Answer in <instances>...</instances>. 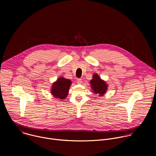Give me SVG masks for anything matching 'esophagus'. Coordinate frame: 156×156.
<instances>
[{
    "label": "esophagus",
    "instance_id": "1",
    "mask_svg": "<svg viewBox=\"0 0 156 156\" xmlns=\"http://www.w3.org/2000/svg\"><path fill=\"white\" fill-rule=\"evenodd\" d=\"M77 83L78 84H81L82 83V80L81 79H77Z\"/></svg>",
    "mask_w": 156,
    "mask_h": 156
}]
</instances>
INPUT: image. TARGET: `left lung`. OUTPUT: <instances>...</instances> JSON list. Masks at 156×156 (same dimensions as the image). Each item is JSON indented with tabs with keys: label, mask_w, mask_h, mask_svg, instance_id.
<instances>
[{
	"label": "left lung",
	"mask_w": 156,
	"mask_h": 156,
	"mask_svg": "<svg viewBox=\"0 0 156 156\" xmlns=\"http://www.w3.org/2000/svg\"><path fill=\"white\" fill-rule=\"evenodd\" d=\"M90 84L93 93L98 94V96L99 97H102L105 94L108 88V84L97 73L93 75L92 80L90 81Z\"/></svg>",
	"instance_id": "left-lung-1"
}]
</instances>
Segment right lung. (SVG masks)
Masks as SVG:
<instances>
[{"label":"right lung","instance_id":"add662e5","mask_svg":"<svg viewBox=\"0 0 156 156\" xmlns=\"http://www.w3.org/2000/svg\"><path fill=\"white\" fill-rule=\"evenodd\" d=\"M72 83V81L69 79L65 78L63 76L59 77L52 83L51 89V94L54 98L60 100L65 99L69 95V89Z\"/></svg>","mask_w":156,"mask_h":156}]
</instances>
